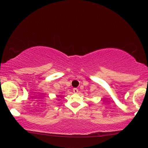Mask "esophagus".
<instances>
[{
    "mask_svg": "<svg viewBox=\"0 0 148 148\" xmlns=\"http://www.w3.org/2000/svg\"><path fill=\"white\" fill-rule=\"evenodd\" d=\"M73 92H74V93H77L78 92H79V90H78L77 88H73Z\"/></svg>",
    "mask_w": 148,
    "mask_h": 148,
    "instance_id": "34e87169",
    "label": "esophagus"
}]
</instances>
